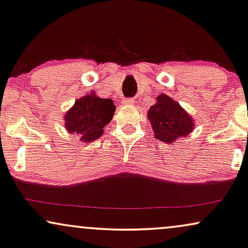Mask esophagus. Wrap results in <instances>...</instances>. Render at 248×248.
I'll list each match as a JSON object with an SVG mask.
<instances>
[{
	"mask_svg": "<svg viewBox=\"0 0 248 248\" xmlns=\"http://www.w3.org/2000/svg\"><path fill=\"white\" fill-rule=\"evenodd\" d=\"M122 103H124V104H127V105H133L134 101H133V99H130V98H127V99H124Z\"/></svg>",
	"mask_w": 248,
	"mask_h": 248,
	"instance_id": "1",
	"label": "esophagus"
}]
</instances>
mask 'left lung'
<instances>
[{
    "instance_id": "8db88e82",
    "label": "left lung",
    "mask_w": 248,
    "mask_h": 248,
    "mask_svg": "<svg viewBox=\"0 0 248 248\" xmlns=\"http://www.w3.org/2000/svg\"><path fill=\"white\" fill-rule=\"evenodd\" d=\"M155 139L165 143H173L178 137H186L193 129V120L170 97L160 95L147 113Z\"/></svg>"
}]
</instances>
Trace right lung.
<instances>
[{"label":"right lung","mask_w":248,"mask_h":248,"mask_svg":"<svg viewBox=\"0 0 248 248\" xmlns=\"http://www.w3.org/2000/svg\"><path fill=\"white\" fill-rule=\"evenodd\" d=\"M114 111L112 99L101 98L93 93L75 102L65 115V128L68 133L79 135L81 140L93 142L104 133V128L112 120Z\"/></svg>","instance_id":"1"}]
</instances>
